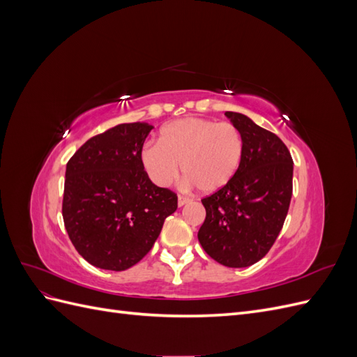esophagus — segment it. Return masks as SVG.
Wrapping results in <instances>:
<instances>
[{
  "instance_id": "34e87169",
  "label": "esophagus",
  "mask_w": 357,
  "mask_h": 357,
  "mask_svg": "<svg viewBox=\"0 0 357 357\" xmlns=\"http://www.w3.org/2000/svg\"><path fill=\"white\" fill-rule=\"evenodd\" d=\"M188 202H190V199L189 198H186V197H178V201H177V204H178V207H183V205H186Z\"/></svg>"
}]
</instances>
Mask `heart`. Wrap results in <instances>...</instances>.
<instances>
[{
    "label": "heart",
    "instance_id": "1",
    "mask_svg": "<svg viewBox=\"0 0 357 357\" xmlns=\"http://www.w3.org/2000/svg\"><path fill=\"white\" fill-rule=\"evenodd\" d=\"M243 155L244 137L235 125L186 117L162 128L158 144H146L139 162L149 178L160 188L178 177L181 164L189 185L214 193L236 176Z\"/></svg>",
    "mask_w": 357,
    "mask_h": 357
}]
</instances>
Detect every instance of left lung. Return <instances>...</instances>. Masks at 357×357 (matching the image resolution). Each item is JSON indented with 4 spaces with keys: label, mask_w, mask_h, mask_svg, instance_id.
I'll return each mask as SVG.
<instances>
[{
    "label": "left lung",
    "mask_w": 357,
    "mask_h": 357,
    "mask_svg": "<svg viewBox=\"0 0 357 357\" xmlns=\"http://www.w3.org/2000/svg\"><path fill=\"white\" fill-rule=\"evenodd\" d=\"M225 116L244 137L243 162L228 185L201 199L205 220L198 240L215 262L245 268L261 261L283 228L294 160L282 139L252 119L234 112Z\"/></svg>",
    "instance_id": "obj_1"
}]
</instances>
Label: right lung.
I'll return each mask as SVG.
<instances>
[{"mask_svg": "<svg viewBox=\"0 0 357 357\" xmlns=\"http://www.w3.org/2000/svg\"><path fill=\"white\" fill-rule=\"evenodd\" d=\"M153 126L121 123L89 138L67 164L62 218L91 265L125 271L150 252L177 195L158 188L139 162Z\"/></svg>", "mask_w": 357, "mask_h": 357, "instance_id": "obj_1", "label": "right lung"}]
</instances>
